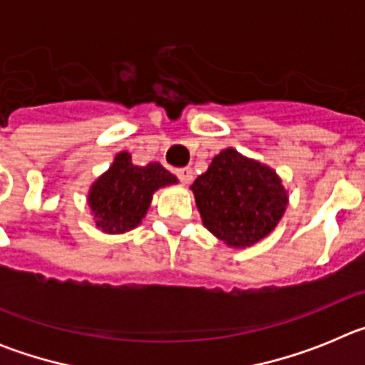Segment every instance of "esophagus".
<instances>
[{"label":"esophagus","mask_w":365,"mask_h":365,"mask_svg":"<svg viewBox=\"0 0 365 365\" xmlns=\"http://www.w3.org/2000/svg\"><path fill=\"white\" fill-rule=\"evenodd\" d=\"M177 177H179L182 185H190L193 179L192 168H180V170H177Z\"/></svg>","instance_id":"34e87169"}]
</instances>
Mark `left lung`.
<instances>
[{
    "mask_svg": "<svg viewBox=\"0 0 365 365\" xmlns=\"http://www.w3.org/2000/svg\"><path fill=\"white\" fill-rule=\"evenodd\" d=\"M205 225L228 247H252L270 234L289 202L282 179L272 168L222 150L192 186Z\"/></svg>",
    "mask_w": 365,
    "mask_h": 365,
    "instance_id": "obj_1",
    "label": "left lung"
}]
</instances>
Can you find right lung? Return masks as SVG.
I'll return each instance as SVG.
<instances>
[{"instance_id":"obj_1","label":"right lung","mask_w":365,"mask_h":365,"mask_svg":"<svg viewBox=\"0 0 365 365\" xmlns=\"http://www.w3.org/2000/svg\"><path fill=\"white\" fill-rule=\"evenodd\" d=\"M175 182L177 177L159 163L135 166L131 155L120 151L89 190L87 201L96 227L108 234H122L138 227L150 208L153 192Z\"/></svg>"}]
</instances>
